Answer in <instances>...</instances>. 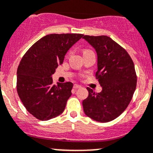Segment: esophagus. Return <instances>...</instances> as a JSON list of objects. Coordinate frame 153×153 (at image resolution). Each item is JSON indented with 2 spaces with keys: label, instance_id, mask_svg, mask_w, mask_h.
I'll list each match as a JSON object with an SVG mask.
<instances>
[{
  "label": "esophagus",
  "instance_id": "obj_1",
  "mask_svg": "<svg viewBox=\"0 0 153 153\" xmlns=\"http://www.w3.org/2000/svg\"><path fill=\"white\" fill-rule=\"evenodd\" d=\"M81 87V86L80 85H78V84H74V86H73V88H74V89H80Z\"/></svg>",
  "mask_w": 153,
  "mask_h": 153
}]
</instances>
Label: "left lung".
Returning a JSON list of instances; mask_svg holds the SVG:
<instances>
[{
  "label": "left lung",
  "mask_w": 153,
  "mask_h": 153,
  "mask_svg": "<svg viewBox=\"0 0 153 153\" xmlns=\"http://www.w3.org/2000/svg\"><path fill=\"white\" fill-rule=\"evenodd\" d=\"M83 38L95 49L98 70L95 76L102 86L101 92L87 87L89 95L83 101L84 113L99 122L115 119L126 109L136 88L135 66L128 52L106 35Z\"/></svg>",
  "instance_id": "1"
}]
</instances>
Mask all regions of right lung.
<instances>
[{
	"mask_svg": "<svg viewBox=\"0 0 153 153\" xmlns=\"http://www.w3.org/2000/svg\"><path fill=\"white\" fill-rule=\"evenodd\" d=\"M83 36L70 33L47 35L23 56L17 70V92L27 110L38 120L47 121L64 112L73 84L52 85V75L63 64L69 48Z\"/></svg>",
	"mask_w": 153,
	"mask_h": 153,
	"instance_id": "1",
	"label": "right lung"
}]
</instances>
